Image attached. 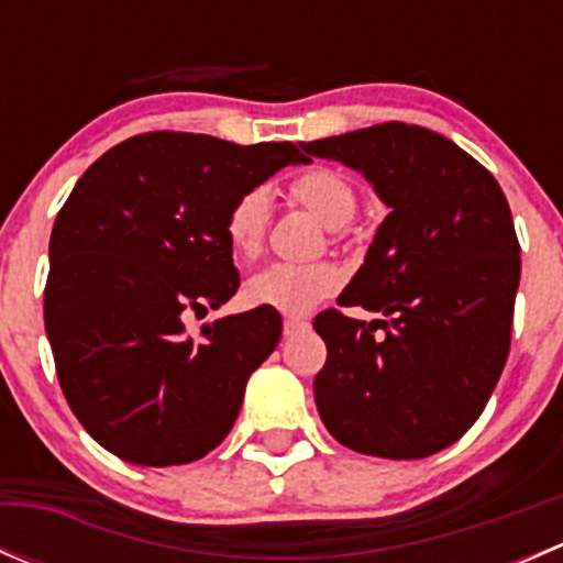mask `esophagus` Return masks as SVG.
Instances as JSON below:
<instances>
[{"label": "esophagus", "mask_w": 563, "mask_h": 563, "mask_svg": "<svg viewBox=\"0 0 563 563\" xmlns=\"http://www.w3.org/2000/svg\"><path fill=\"white\" fill-rule=\"evenodd\" d=\"M302 329H308V321H302V318H286V321H283V334H297V332H302Z\"/></svg>", "instance_id": "esophagus-1"}]
</instances>
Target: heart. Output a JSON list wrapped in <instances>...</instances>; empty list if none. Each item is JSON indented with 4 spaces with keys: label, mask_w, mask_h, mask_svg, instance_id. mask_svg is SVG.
<instances>
[{
    "label": "heart",
    "mask_w": 563,
    "mask_h": 563,
    "mask_svg": "<svg viewBox=\"0 0 563 563\" xmlns=\"http://www.w3.org/2000/svg\"><path fill=\"white\" fill-rule=\"evenodd\" d=\"M291 201L313 212L323 225L340 229L356 212V190L343 174L329 166H308L288 179ZM269 220V201L261 187H250L225 212V240L236 258H258ZM343 286V269L332 261L313 264H272L253 275L245 286L250 305L272 308L286 316H302Z\"/></svg>",
    "instance_id": "1"
}]
</instances>
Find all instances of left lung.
Returning a JSON list of instances; mask_svg holds the SVG:
<instances>
[{
    "label": "left lung",
    "instance_id": "obj_1",
    "mask_svg": "<svg viewBox=\"0 0 563 563\" xmlns=\"http://www.w3.org/2000/svg\"><path fill=\"white\" fill-rule=\"evenodd\" d=\"M373 181L389 214L340 308L313 327V395L349 450L419 460L455 444L496 389L512 340L520 242L496 176L444 135L384 122L302 144Z\"/></svg>",
    "mask_w": 563,
    "mask_h": 563
}]
</instances>
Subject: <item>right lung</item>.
I'll return each instance as SVG.
<instances>
[{
    "mask_svg": "<svg viewBox=\"0 0 563 563\" xmlns=\"http://www.w3.org/2000/svg\"><path fill=\"white\" fill-rule=\"evenodd\" d=\"M291 141L240 146L155 130L111 146L51 231L45 334L67 406L111 455L181 465L234 428L250 373L283 321L255 308L185 334V318L240 288L225 212L288 163Z\"/></svg>",
    "mask_w": 563,
    "mask_h": 563,
    "instance_id": "obj_1",
    "label": "right lung"
}]
</instances>
